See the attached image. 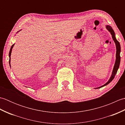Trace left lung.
Returning <instances> with one entry per match:
<instances>
[{
	"label": "left lung",
	"instance_id": "8db88e82",
	"mask_svg": "<svg viewBox=\"0 0 125 125\" xmlns=\"http://www.w3.org/2000/svg\"><path fill=\"white\" fill-rule=\"evenodd\" d=\"M106 27L107 30L110 31V33L111 34V35H112V39L113 40V41H115V46H116V60H115V66H114V68H113V70L112 71V75H111V77L110 78L109 80L104 85H103L101 86L100 87H98L96 89H99L101 88V87H102L104 86L107 85V84H109L111 82H112V81L115 78V77L116 75V73H117V71L119 69V65H120V53L121 52V48H120V43L117 41V40L115 38V31H114L112 29V28L111 27V26L107 25L106 26Z\"/></svg>",
	"mask_w": 125,
	"mask_h": 125
}]
</instances>
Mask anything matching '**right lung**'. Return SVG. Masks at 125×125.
<instances>
[{
	"instance_id": "obj_1",
	"label": "right lung",
	"mask_w": 125,
	"mask_h": 125,
	"mask_svg": "<svg viewBox=\"0 0 125 125\" xmlns=\"http://www.w3.org/2000/svg\"><path fill=\"white\" fill-rule=\"evenodd\" d=\"M14 46V44H13L12 46V47H11V48H10V52H9V57H10V60H9V63H10V55H11V52H12V48H13V46Z\"/></svg>"
}]
</instances>
